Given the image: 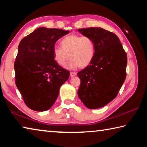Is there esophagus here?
<instances>
[{"label": "esophagus", "instance_id": "esophagus-1", "mask_svg": "<svg viewBox=\"0 0 147 147\" xmlns=\"http://www.w3.org/2000/svg\"><path fill=\"white\" fill-rule=\"evenodd\" d=\"M76 74V73H74V72H70V76H71V77L74 76Z\"/></svg>", "mask_w": 147, "mask_h": 147}]
</instances>
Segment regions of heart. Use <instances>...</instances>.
<instances>
[{"instance_id":"1","label":"heart","mask_w":147,"mask_h":147,"mask_svg":"<svg viewBox=\"0 0 147 147\" xmlns=\"http://www.w3.org/2000/svg\"><path fill=\"white\" fill-rule=\"evenodd\" d=\"M60 45L54 47L53 58L60 66H64L69 58H72L67 65L69 69L88 66L95 54V45L89 36L69 35L61 39Z\"/></svg>"}]
</instances>
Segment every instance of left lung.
Listing matches in <instances>:
<instances>
[{"mask_svg": "<svg viewBox=\"0 0 147 147\" xmlns=\"http://www.w3.org/2000/svg\"><path fill=\"white\" fill-rule=\"evenodd\" d=\"M95 45V54L91 63L80 71L78 95L89 109L106 106L117 95L126 79L127 55L120 40L112 32L102 28L78 29Z\"/></svg>", "mask_w": 147, "mask_h": 147, "instance_id": "8db88e82", "label": "left lung"}]
</instances>
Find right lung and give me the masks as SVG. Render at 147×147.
I'll list each match as a JSON object with an SVG mask.
<instances>
[{
	"label": "right lung",
	"instance_id": "add662e5",
	"mask_svg": "<svg viewBox=\"0 0 147 147\" xmlns=\"http://www.w3.org/2000/svg\"><path fill=\"white\" fill-rule=\"evenodd\" d=\"M69 31L40 27L20 42L14 63L16 84L26 105L37 111L48 110L58 98L69 71L53 58V49Z\"/></svg>",
	"mask_w": 147,
	"mask_h": 147
}]
</instances>
